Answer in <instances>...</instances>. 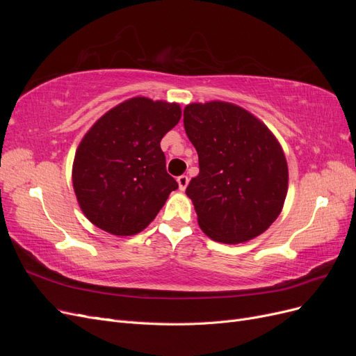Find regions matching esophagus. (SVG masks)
Segmentation results:
<instances>
[{
    "label": "esophagus",
    "instance_id": "1",
    "mask_svg": "<svg viewBox=\"0 0 356 356\" xmlns=\"http://www.w3.org/2000/svg\"><path fill=\"white\" fill-rule=\"evenodd\" d=\"M177 181H178L179 190H181V191H184V190L187 188V186H188V177H187V175H181V177H178V178H177Z\"/></svg>",
    "mask_w": 356,
    "mask_h": 356
}]
</instances>
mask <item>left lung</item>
I'll return each instance as SVG.
<instances>
[{
  "label": "left lung",
  "mask_w": 356,
  "mask_h": 356,
  "mask_svg": "<svg viewBox=\"0 0 356 356\" xmlns=\"http://www.w3.org/2000/svg\"><path fill=\"white\" fill-rule=\"evenodd\" d=\"M184 129L199 156V175L186 190L203 233L242 243L277 218L288 190V166L273 134L229 102L190 104Z\"/></svg>",
  "instance_id": "8db88e82"
}]
</instances>
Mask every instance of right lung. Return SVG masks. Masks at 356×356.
<instances>
[{
    "instance_id": "add662e5",
    "label": "right lung",
    "mask_w": 356,
    "mask_h": 356,
    "mask_svg": "<svg viewBox=\"0 0 356 356\" xmlns=\"http://www.w3.org/2000/svg\"><path fill=\"white\" fill-rule=\"evenodd\" d=\"M181 118L178 104L132 98L104 114L75 153L72 184L86 217L117 236L144 230L178 182L160 141Z\"/></svg>"
}]
</instances>
